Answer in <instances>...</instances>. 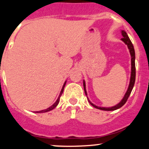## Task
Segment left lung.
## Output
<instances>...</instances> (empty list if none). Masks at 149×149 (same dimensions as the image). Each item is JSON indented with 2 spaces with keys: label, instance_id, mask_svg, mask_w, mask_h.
Wrapping results in <instances>:
<instances>
[{
  "label": "left lung",
  "instance_id": "1",
  "mask_svg": "<svg viewBox=\"0 0 149 149\" xmlns=\"http://www.w3.org/2000/svg\"><path fill=\"white\" fill-rule=\"evenodd\" d=\"M121 34L123 35V38L121 39L122 41L127 46V48L129 49V52H130V56H131V73H130V84H129L128 88H127V91L125 94L124 97H123V100L120 102L118 104L115 105L113 107H98L97 105L94 104L93 103H91V102L88 100V97H87V100H88V102L91 104L94 107L97 108V109H101V110H104V111H113L116 110V109H119V108L122 107L123 105L125 104L127 102V99H128L129 96H130V93H131L132 90H133V86H134L135 84V81H136V65H135V59H136V55H135V49L133 47V44H132L131 41H130V38L127 36V33L124 31V30H122ZM84 91H85L86 95L87 96V92L86 89V84L85 81L84 80Z\"/></svg>",
  "mask_w": 149,
  "mask_h": 149
}]
</instances>
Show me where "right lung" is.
Wrapping results in <instances>:
<instances>
[{
	"mask_svg": "<svg viewBox=\"0 0 149 149\" xmlns=\"http://www.w3.org/2000/svg\"><path fill=\"white\" fill-rule=\"evenodd\" d=\"M65 84H66V81H65V83H64L63 86V87H62V89H61V93H60V94H59V97H58V100H56V102H55L52 105V106H50V107H48L47 109H44V110H41V111H37V112H36V113H44V112H49V111H51V110H52V109H53L54 108H55V107H56L58 106V103H59V102H60V98H61V95H62L63 92L64 87H65Z\"/></svg>",
	"mask_w": 149,
	"mask_h": 149,
	"instance_id": "right-lung-1",
	"label": "right lung"
}]
</instances>
